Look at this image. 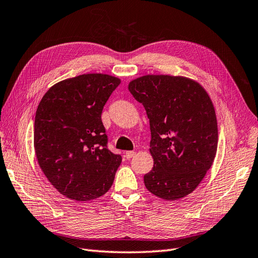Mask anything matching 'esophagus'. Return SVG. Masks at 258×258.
Segmentation results:
<instances>
[{"mask_svg":"<svg viewBox=\"0 0 258 258\" xmlns=\"http://www.w3.org/2000/svg\"><path fill=\"white\" fill-rule=\"evenodd\" d=\"M135 155H136V152H134V151H129V152H126V153H124V156H126V158H127V159L132 158V157H134Z\"/></svg>","mask_w":258,"mask_h":258,"instance_id":"obj_1","label":"esophagus"}]
</instances>
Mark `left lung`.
Returning a JSON list of instances; mask_svg holds the SVG:
<instances>
[{"mask_svg": "<svg viewBox=\"0 0 258 258\" xmlns=\"http://www.w3.org/2000/svg\"><path fill=\"white\" fill-rule=\"evenodd\" d=\"M128 89L142 103L151 127L153 169L144 175L148 191L177 200L197 188L217 151V120L212 100L191 79L144 75Z\"/></svg>", "mask_w": 258, "mask_h": 258, "instance_id": "obj_1", "label": "left lung"}]
</instances>
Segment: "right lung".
Instances as JSON below:
<instances>
[{"label":"right lung","instance_id":"1","mask_svg":"<svg viewBox=\"0 0 258 258\" xmlns=\"http://www.w3.org/2000/svg\"><path fill=\"white\" fill-rule=\"evenodd\" d=\"M119 84L112 75L82 74L51 86L37 106V162L50 184L69 199H97L114 182L121 156L107 150L101 114Z\"/></svg>","mask_w":258,"mask_h":258}]
</instances>
